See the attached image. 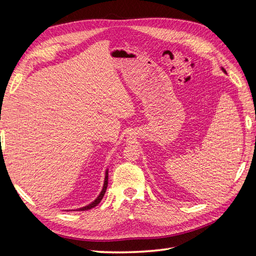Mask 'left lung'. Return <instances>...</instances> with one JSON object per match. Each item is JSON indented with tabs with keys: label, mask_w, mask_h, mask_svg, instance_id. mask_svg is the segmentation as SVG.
<instances>
[{
	"label": "left lung",
	"mask_w": 256,
	"mask_h": 256,
	"mask_svg": "<svg viewBox=\"0 0 256 256\" xmlns=\"http://www.w3.org/2000/svg\"><path fill=\"white\" fill-rule=\"evenodd\" d=\"M222 69V70H223V72H226V69H223V68H221Z\"/></svg>",
	"instance_id": "8db88e82"
}]
</instances>
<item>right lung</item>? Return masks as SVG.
I'll return each instance as SVG.
<instances>
[{"instance_id": "right-lung-1", "label": "right lung", "mask_w": 256, "mask_h": 256, "mask_svg": "<svg viewBox=\"0 0 256 256\" xmlns=\"http://www.w3.org/2000/svg\"><path fill=\"white\" fill-rule=\"evenodd\" d=\"M109 171H108V168H106V175H104V186H102V190L100 191V193H99V196L92 200V203H90L88 205H86V206H84V207H81V208H78V209H76V210H78V212H83V210H88V209H92V208H94L95 206H97L100 202H102V198H104V193H106V187H108V177H109Z\"/></svg>"}]
</instances>
